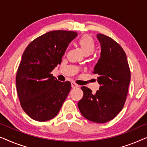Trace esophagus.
<instances>
[{"label": "esophagus", "mask_w": 147, "mask_h": 147, "mask_svg": "<svg viewBox=\"0 0 147 147\" xmlns=\"http://www.w3.org/2000/svg\"><path fill=\"white\" fill-rule=\"evenodd\" d=\"M71 84V87H72V88H78V87H79V86H78V84H76V83H75V82H72Z\"/></svg>", "instance_id": "34e87169"}]
</instances>
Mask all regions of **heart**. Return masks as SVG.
<instances>
[{"label": "heart", "instance_id": "b5f03b06", "mask_svg": "<svg viewBox=\"0 0 147 147\" xmlns=\"http://www.w3.org/2000/svg\"><path fill=\"white\" fill-rule=\"evenodd\" d=\"M78 44L86 55H89V54L93 53L95 49L96 44L94 40L91 36L88 35L82 36L78 39Z\"/></svg>", "mask_w": 147, "mask_h": 147}]
</instances>
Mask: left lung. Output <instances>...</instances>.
I'll return each mask as SVG.
<instances>
[{"mask_svg": "<svg viewBox=\"0 0 147 147\" xmlns=\"http://www.w3.org/2000/svg\"><path fill=\"white\" fill-rule=\"evenodd\" d=\"M101 45L100 58L92 73L98 76L100 84L95 94L85 86L84 96L78 103L86 119L105 123L118 115L124 107L130 81V70L125 52L111 37L98 33Z\"/></svg>", "mask_w": 147, "mask_h": 147, "instance_id": "left-lung-1", "label": "left lung"}]
</instances>
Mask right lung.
<instances>
[{
	"label": "right lung",
	"instance_id": "right-lung-1",
	"mask_svg": "<svg viewBox=\"0 0 147 147\" xmlns=\"http://www.w3.org/2000/svg\"><path fill=\"white\" fill-rule=\"evenodd\" d=\"M77 36L74 31L47 32L29 44L16 76L20 104L32 119L44 122L55 117L69 93V82L58 81L51 74L60 64L68 45Z\"/></svg>",
	"mask_w": 147,
	"mask_h": 147
}]
</instances>
